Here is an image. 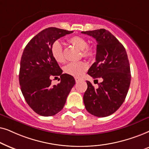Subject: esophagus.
Masks as SVG:
<instances>
[{
	"label": "esophagus",
	"instance_id": "1",
	"mask_svg": "<svg viewBox=\"0 0 149 149\" xmlns=\"http://www.w3.org/2000/svg\"><path fill=\"white\" fill-rule=\"evenodd\" d=\"M75 80H76V82H80V81L82 80V79L79 78H75Z\"/></svg>",
	"mask_w": 149,
	"mask_h": 149
}]
</instances>
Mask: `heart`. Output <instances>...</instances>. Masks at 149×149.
Here are the masks:
<instances>
[{
	"instance_id": "1",
	"label": "heart",
	"mask_w": 149,
	"mask_h": 149,
	"mask_svg": "<svg viewBox=\"0 0 149 149\" xmlns=\"http://www.w3.org/2000/svg\"><path fill=\"white\" fill-rule=\"evenodd\" d=\"M69 43L75 46L77 48L82 50L83 57L91 58L95 55V49L93 46L87 45V41L85 39L80 36H73L69 39ZM51 53L53 58L56 62L59 63L65 61L64 55H63V47L58 41L53 43L51 47ZM88 68V65L83 61L79 62L70 63L65 67V71L67 74L74 77H81Z\"/></svg>"
}]
</instances>
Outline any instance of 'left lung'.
<instances>
[{"label": "left lung", "mask_w": 149, "mask_h": 149, "mask_svg": "<svg viewBox=\"0 0 149 149\" xmlns=\"http://www.w3.org/2000/svg\"><path fill=\"white\" fill-rule=\"evenodd\" d=\"M96 39V61L88 71L95 80H102L97 88L86 81L83 100L86 110L98 117L116 112L124 102L131 82L127 54L123 45L106 29L82 31Z\"/></svg>", "instance_id": "1"}]
</instances>
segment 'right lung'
I'll return each instance as SVG.
<instances>
[{"instance_id": "1", "label": "right lung", "mask_w": 149, "mask_h": 149, "mask_svg": "<svg viewBox=\"0 0 149 149\" xmlns=\"http://www.w3.org/2000/svg\"><path fill=\"white\" fill-rule=\"evenodd\" d=\"M73 32L47 28L35 35L24 49L19 73L21 91L28 105L41 116L60 112L76 84L73 76L63 73L51 53L52 45L57 39ZM58 76L61 82L52 86L51 79Z\"/></svg>"}]
</instances>
